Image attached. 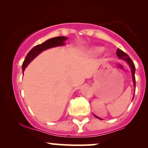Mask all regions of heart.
<instances>
[{"label": "heart", "instance_id": "obj_1", "mask_svg": "<svg viewBox=\"0 0 148 148\" xmlns=\"http://www.w3.org/2000/svg\"><path fill=\"white\" fill-rule=\"evenodd\" d=\"M103 51V47H92V48L90 49L89 54H90V55H92V56L99 55V54L101 53Z\"/></svg>", "mask_w": 148, "mask_h": 148}]
</instances>
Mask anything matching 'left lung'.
<instances>
[{
	"instance_id": "1",
	"label": "left lung",
	"mask_w": 148,
	"mask_h": 148,
	"mask_svg": "<svg viewBox=\"0 0 148 148\" xmlns=\"http://www.w3.org/2000/svg\"><path fill=\"white\" fill-rule=\"evenodd\" d=\"M116 54H117V56H118L119 58L120 59H123V60H126L127 62V63L130 64L131 69H132V78H133V82H134V86L136 87V79H135V71H136V67H135V65H134L133 61L132 60V59L130 58V56H129L126 53H125L123 51L121 50V49H118V50H117L116 51ZM95 116L96 117V118L100 119V120H101V118H98L97 116H96V115H95Z\"/></svg>"
}]
</instances>
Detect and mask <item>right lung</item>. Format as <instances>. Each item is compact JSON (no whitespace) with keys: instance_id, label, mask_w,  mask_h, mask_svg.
I'll return each mask as SVG.
<instances>
[{"instance_id":"obj_1","label":"right lung","mask_w":148,"mask_h":148,"mask_svg":"<svg viewBox=\"0 0 148 148\" xmlns=\"http://www.w3.org/2000/svg\"><path fill=\"white\" fill-rule=\"evenodd\" d=\"M67 37L62 36L53 37V38L49 39V40H47V41L43 42L42 44L35 46V47H33V48L30 51L29 53L27 54L26 57H25V60L23 61V64H22V70L24 71L25 67L28 66V64L42 51H45L47 49L51 48V47H58V46L63 45L64 41L67 40Z\"/></svg>"}]
</instances>
